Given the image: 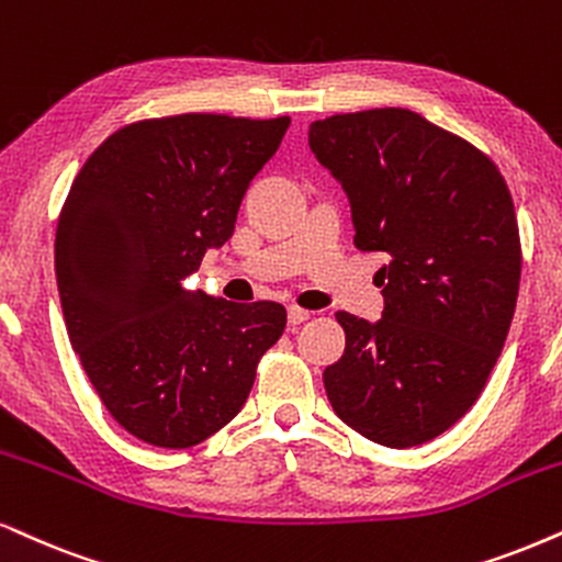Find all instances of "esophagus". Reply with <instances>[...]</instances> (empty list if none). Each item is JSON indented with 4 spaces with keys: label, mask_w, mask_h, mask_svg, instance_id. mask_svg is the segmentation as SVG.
<instances>
[{
    "label": "esophagus",
    "mask_w": 562,
    "mask_h": 562,
    "mask_svg": "<svg viewBox=\"0 0 562 562\" xmlns=\"http://www.w3.org/2000/svg\"><path fill=\"white\" fill-rule=\"evenodd\" d=\"M308 316H311V311L301 308V305H290V308H288V322L293 326L308 322Z\"/></svg>",
    "instance_id": "34e87169"
}]
</instances>
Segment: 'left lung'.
Instances as JSON below:
<instances>
[{"mask_svg": "<svg viewBox=\"0 0 562 562\" xmlns=\"http://www.w3.org/2000/svg\"><path fill=\"white\" fill-rule=\"evenodd\" d=\"M308 145L347 191L355 246L389 259L379 322L337 314L345 352L326 366V396L373 443H428L477 402L514 322L521 240L506 179L407 109L322 119Z\"/></svg>", "mask_w": 562, "mask_h": 562, "instance_id": "8db88e82", "label": "left lung"}]
</instances>
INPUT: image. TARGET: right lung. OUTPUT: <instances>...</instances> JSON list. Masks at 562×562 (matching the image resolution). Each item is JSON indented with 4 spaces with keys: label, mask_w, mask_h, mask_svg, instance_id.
Wrapping results in <instances>:
<instances>
[{
    "label": "right lung",
    "mask_w": 562,
    "mask_h": 562,
    "mask_svg": "<svg viewBox=\"0 0 562 562\" xmlns=\"http://www.w3.org/2000/svg\"><path fill=\"white\" fill-rule=\"evenodd\" d=\"M288 126L145 119L113 132L69 189L54 244L69 342L113 420L145 443L189 449L228 425L285 331L280 303H231L187 277L233 236Z\"/></svg>",
    "instance_id": "obj_1"
}]
</instances>
